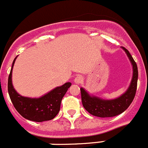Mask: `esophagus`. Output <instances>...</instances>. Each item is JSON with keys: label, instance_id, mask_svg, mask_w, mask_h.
Returning <instances> with one entry per match:
<instances>
[{"label": "esophagus", "instance_id": "34e87169", "mask_svg": "<svg viewBox=\"0 0 148 148\" xmlns=\"http://www.w3.org/2000/svg\"><path fill=\"white\" fill-rule=\"evenodd\" d=\"M82 81H83V77L80 75L77 76V77H75V79H74V82H75L76 84L82 83Z\"/></svg>", "mask_w": 148, "mask_h": 148}]
</instances>
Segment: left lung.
<instances>
[{
	"label": "left lung",
	"mask_w": 148,
	"mask_h": 148,
	"mask_svg": "<svg viewBox=\"0 0 148 148\" xmlns=\"http://www.w3.org/2000/svg\"><path fill=\"white\" fill-rule=\"evenodd\" d=\"M133 66V77L128 90L121 97L113 100H103L90 96L83 88H80L81 99L84 108L93 115L99 118H110L123 112L133 101L137 88L138 69L136 62L128 49L123 47Z\"/></svg>",
	"instance_id": "1"
}]
</instances>
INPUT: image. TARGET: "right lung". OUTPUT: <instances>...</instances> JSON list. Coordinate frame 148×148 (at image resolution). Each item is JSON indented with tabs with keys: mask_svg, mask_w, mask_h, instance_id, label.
I'll return each mask as SVG.
<instances>
[{
	"mask_svg": "<svg viewBox=\"0 0 148 148\" xmlns=\"http://www.w3.org/2000/svg\"><path fill=\"white\" fill-rule=\"evenodd\" d=\"M16 58V57L12 63L8 79V92L14 108L23 118L29 121L43 122L53 119L60 111L62 99L71 83L66 82L38 99L23 97L16 93L12 82V68Z\"/></svg>",
	"mask_w": 148,
	"mask_h": 148,
	"instance_id": "add662e5",
	"label": "right lung"
}]
</instances>
